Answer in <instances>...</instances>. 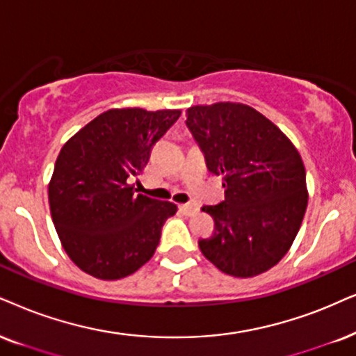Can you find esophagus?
Here are the masks:
<instances>
[{"mask_svg":"<svg viewBox=\"0 0 356 356\" xmlns=\"http://www.w3.org/2000/svg\"><path fill=\"white\" fill-rule=\"evenodd\" d=\"M181 210L184 211V213L191 217V215L197 213V210H199V207H197L195 204H184V205H181Z\"/></svg>","mask_w":356,"mask_h":356,"instance_id":"1","label":"esophagus"}]
</instances>
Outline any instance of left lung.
Returning <instances> with one entry per match:
<instances>
[{"label":"left lung","instance_id":"8db88e82","mask_svg":"<svg viewBox=\"0 0 356 356\" xmlns=\"http://www.w3.org/2000/svg\"><path fill=\"white\" fill-rule=\"evenodd\" d=\"M187 128L211 174L222 175L225 200L202 210L215 233L199 241L220 271L253 277L289 251L307 209L300 154L281 129L254 108L220 102L187 110Z\"/></svg>","mask_w":356,"mask_h":356}]
</instances>
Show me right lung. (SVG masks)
I'll return each instance as SVG.
<instances>
[{
    "mask_svg": "<svg viewBox=\"0 0 356 356\" xmlns=\"http://www.w3.org/2000/svg\"><path fill=\"white\" fill-rule=\"evenodd\" d=\"M181 110L115 108L65 143L49 182V205L65 253L90 276L113 281L152 258L172 202L136 193L128 181Z\"/></svg>",
    "mask_w": 356,
    "mask_h": 356,
    "instance_id": "add662e5",
    "label": "right lung"
}]
</instances>
